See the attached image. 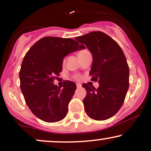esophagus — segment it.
<instances>
[{
    "label": "esophagus",
    "instance_id": "esophagus-1",
    "mask_svg": "<svg viewBox=\"0 0 151 151\" xmlns=\"http://www.w3.org/2000/svg\"><path fill=\"white\" fill-rule=\"evenodd\" d=\"M81 84H77V89H79V88H81Z\"/></svg>",
    "mask_w": 151,
    "mask_h": 151
}]
</instances>
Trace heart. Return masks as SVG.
Returning a JSON list of instances; mask_svg holds the SVG:
<instances>
[{
	"instance_id": "obj_1",
	"label": "heart",
	"mask_w": 151,
	"mask_h": 151,
	"mask_svg": "<svg viewBox=\"0 0 151 151\" xmlns=\"http://www.w3.org/2000/svg\"><path fill=\"white\" fill-rule=\"evenodd\" d=\"M85 52H86V51H81V52H79V54H78V55H80V54H82V53ZM76 78H77V79H79V77H77Z\"/></svg>"
}]
</instances>
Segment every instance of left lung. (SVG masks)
Instances as JSON below:
<instances>
[{
  "mask_svg": "<svg viewBox=\"0 0 151 151\" xmlns=\"http://www.w3.org/2000/svg\"><path fill=\"white\" fill-rule=\"evenodd\" d=\"M75 40L85 45L92 55L89 75L91 81L99 84L97 89L82 85L86 91L83 101L86 113L94 120L108 119L121 109L129 89V68L125 55L115 40L99 31Z\"/></svg>",
  "mask_w": 151,
  "mask_h": 151,
  "instance_id": "8db88e82",
  "label": "left lung"
}]
</instances>
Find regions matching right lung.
<instances>
[{"instance_id":"right-lung-1","label":"right lung","mask_w":151,"mask_h":151,"mask_svg":"<svg viewBox=\"0 0 151 151\" xmlns=\"http://www.w3.org/2000/svg\"><path fill=\"white\" fill-rule=\"evenodd\" d=\"M84 48L71 38L45 37L25 55L19 72L20 89L26 104L38 119L53 123L67 116L76 84L66 81L61 89L54 81L62 71L63 59Z\"/></svg>"}]
</instances>
